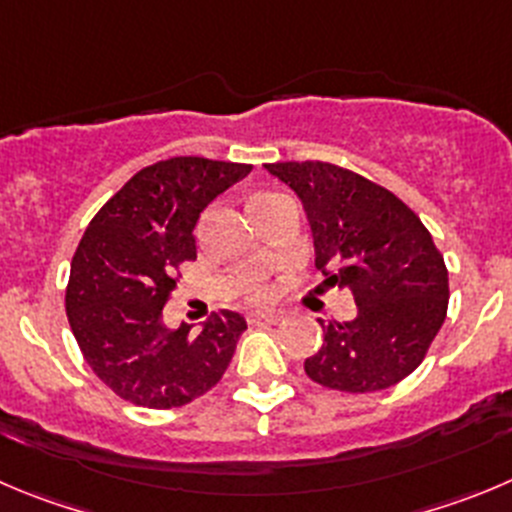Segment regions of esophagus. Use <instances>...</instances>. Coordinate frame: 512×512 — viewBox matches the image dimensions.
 Listing matches in <instances>:
<instances>
[{"label":"esophagus","mask_w":512,"mask_h":512,"mask_svg":"<svg viewBox=\"0 0 512 512\" xmlns=\"http://www.w3.org/2000/svg\"><path fill=\"white\" fill-rule=\"evenodd\" d=\"M283 321V313L280 310H267V313H252L250 323L252 326H275V323Z\"/></svg>","instance_id":"obj_1"}]
</instances>
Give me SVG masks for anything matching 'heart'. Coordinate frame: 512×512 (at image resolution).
I'll list each match as a JSON object with an SVG mask.
<instances>
[{"instance_id":"b5f03b06","label":"heart","mask_w":512,"mask_h":512,"mask_svg":"<svg viewBox=\"0 0 512 512\" xmlns=\"http://www.w3.org/2000/svg\"><path fill=\"white\" fill-rule=\"evenodd\" d=\"M255 298H265V290L257 288V290H255Z\"/></svg>"}]
</instances>
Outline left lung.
I'll return each instance as SVG.
<instances>
[{"label": "left lung", "instance_id": "left-lung-1", "mask_svg": "<svg viewBox=\"0 0 512 512\" xmlns=\"http://www.w3.org/2000/svg\"><path fill=\"white\" fill-rule=\"evenodd\" d=\"M303 202L315 267L348 288L358 315L323 326L305 358L315 384L348 394L389 389L424 361L447 318L450 280L422 219L384 186L328 161L265 164Z\"/></svg>", "mask_w": 512, "mask_h": 512}]
</instances>
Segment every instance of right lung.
<instances>
[{"mask_svg": "<svg viewBox=\"0 0 512 512\" xmlns=\"http://www.w3.org/2000/svg\"><path fill=\"white\" fill-rule=\"evenodd\" d=\"M250 164L174 156L133 174L90 219L70 265L65 310L83 358L113 394L174 409L207 394L227 371L247 323L222 310L191 336L169 331L164 305L197 260L199 214Z\"/></svg>", "mask_w": 512, "mask_h": 512, "instance_id": "obj_1", "label": "right lung"}]
</instances>
